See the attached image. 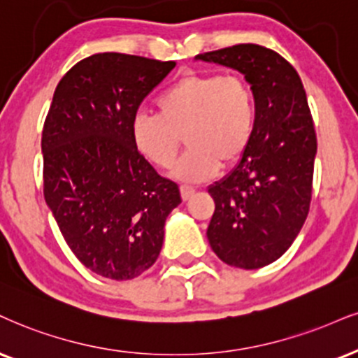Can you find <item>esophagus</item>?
<instances>
[{"label":"esophagus","mask_w":358,"mask_h":358,"mask_svg":"<svg viewBox=\"0 0 358 358\" xmlns=\"http://www.w3.org/2000/svg\"><path fill=\"white\" fill-rule=\"evenodd\" d=\"M194 192H196V189L191 187V186H180V196H182L184 201L191 199Z\"/></svg>","instance_id":"obj_1"}]
</instances>
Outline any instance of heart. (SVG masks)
Listing matches in <instances>:
<instances>
[{"label": "heart", "mask_w": 358, "mask_h": 358, "mask_svg": "<svg viewBox=\"0 0 358 358\" xmlns=\"http://www.w3.org/2000/svg\"><path fill=\"white\" fill-rule=\"evenodd\" d=\"M156 106L159 114L138 113L132 117V143L145 161L167 169L184 136L189 149L172 169L182 182L210 179L219 164L239 161L252 141L257 116L254 92L236 74H184L159 96Z\"/></svg>", "instance_id": "obj_1"}]
</instances>
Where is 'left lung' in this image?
I'll return each instance as SVG.
<instances>
[{
    "label": "left lung",
    "mask_w": 358,
    "mask_h": 358,
    "mask_svg": "<svg viewBox=\"0 0 358 358\" xmlns=\"http://www.w3.org/2000/svg\"><path fill=\"white\" fill-rule=\"evenodd\" d=\"M196 59L244 74L255 99V129L237 166L213 186L207 239L227 266L260 268L292 245L312 197L317 136L292 64L259 44H236Z\"/></svg>",
    "instance_id": "left-lung-1"
}]
</instances>
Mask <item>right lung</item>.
<instances>
[{
    "mask_svg": "<svg viewBox=\"0 0 358 358\" xmlns=\"http://www.w3.org/2000/svg\"><path fill=\"white\" fill-rule=\"evenodd\" d=\"M174 61L99 52L56 86L44 122V199L66 244L101 277L131 280L156 262L182 199L131 138L139 104Z\"/></svg>",
    "mask_w": 358,
    "mask_h": 358,
    "instance_id": "obj_1",
    "label": "right lung"
}]
</instances>
